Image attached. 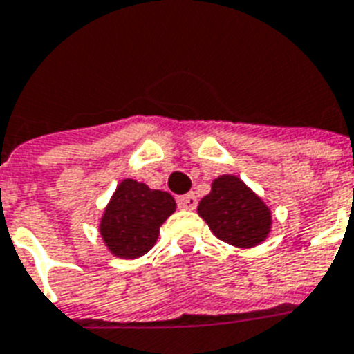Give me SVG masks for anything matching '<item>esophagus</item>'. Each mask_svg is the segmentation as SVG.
<instances>
[{"label": "esophagus", "instance_id": "1", "mask_svg": "<svg viewBox=\"0 0 354 354\" xmlns=\"http://www.w3.org/2000/svg\"><path fill=\"white\" fill-rule=\"evenodd\" d=\"M177 205L180 209H187V211H192L198 207V198H196V194H185V196H179L177 198Z\"/></svg>", "mask_w": 354, "mask_h": 354}]
</instances>
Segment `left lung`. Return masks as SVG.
<instances>
[{
    "label": "left lung",
    "instance_id": "8db88e82",
    "mask_svg": "<svg viewBox=\"0 0 354 354\" xmlns=\"http://www.w3.org/2000/svg\"><path fill=\"white\" fill-rule=\"evenodd\" d=\"M198 212L220 241L241 248L259 244L270 230L267 205L233 175H222L212 183Z\"/></svg>",
    "mask_w": 354,
    "mask_h": 354
}]
</instances>
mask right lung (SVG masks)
<instances>
[{"instance_id":"add662e5","label":"right lung","mask_w":354,"mask_h":354,"mask_svg":"<svg viewBox=\"0 0 354 354\" xmlns=\"http://www.w3.org/2000/svg\"><path fill=\"white\" fill-rule=\"evenodd\" d=\"M174 211L171 194L124 179L106 207L100 220V235L111 254L134 259L155 246L160 225Z\"/></svg>"}]
</instances>
